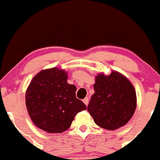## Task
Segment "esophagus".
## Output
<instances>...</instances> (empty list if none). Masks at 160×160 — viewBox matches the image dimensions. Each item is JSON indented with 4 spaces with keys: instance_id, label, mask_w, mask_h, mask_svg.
<instances>
[{
    "instance_id": "34e87169",
    "label": "esophagus",
    "mask_w": 160,
    "mask_h": 160,
    "mask_svg": "<svg viewBox=\"0 0 160 160\" xmlns=\"http://www.w3.org/2000/svg\"><path fill=\"white\" fill-rule=\"evenodd\" d=\"M83 102L85 103V105H88V98H84L83 99Z\"/></svg>"
}]
</instances>
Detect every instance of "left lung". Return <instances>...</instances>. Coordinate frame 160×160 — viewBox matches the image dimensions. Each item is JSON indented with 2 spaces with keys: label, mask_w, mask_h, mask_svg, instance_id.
<instances>
[{
  "label": "left lung",
  "mask_w": 160,
  "mask_h": 160,
  "mask_svg": "<svg viewBox=\"0 0 160 160\" xmlns=\"http://www.w3.org/2000/svg\"><path fill=\"white\" fill-rule=\"evenodd\" d=\"M94 93L88 111L94 123L106 130L124 126L133 117L137 108V95L133 84L117 71L108 75L98 74L93 85Z\"/></svg>",
  "instance_id": "left-lung-1"
}]
</instances>
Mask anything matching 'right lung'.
Listing matches in <instances>:
<instances>
[{
	"label": "right lung",
	"instance_id": "add662e5",
	"mask_svg": "<svg viewBox=\"0 0 160 160\" xmlns=\"http://www.w3.org/2000/svg\"><path fill=\"white\" fill-rule=\"evenodd\" d=\"M64 69L47 68L30 82L25 95L26 106L36 127L49 133H61L71 126L75 115L86 110L76 98V87L67 83Z\"/></svg>",
	"mask_w": 160,
	"mask_h": 160
}]
</instances>
